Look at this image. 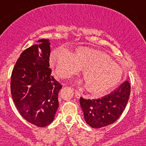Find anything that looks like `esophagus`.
I'll return each instance as SVG.
<instances>
[{"instance_id": "esophagus-1", "label": "esophagus", "mask_w": 146, "mask_h": 146, "mask_svg": "<svg viewBox=\"0 0 146 146\" xmlns=\"http://www.w3.org/2000/svg\"><path fill=\"white\" fill-rule=\"evenodd\" d=\"M75 98H78V99H79L80 98V97H81V94H80V93H79L78 91H75Z\"/></svg>"}]
</instances>
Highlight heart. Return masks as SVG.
<instances>
[{
  "label": "heart",
  "mask_w": 146,
  "mask_h": 146,
  "mask_svg": "<svg viewBox=\"0 0 146 146\" xmlns=\"http://www.w3.org/2000/svg\"><path fill=\"white\" fill-rule=\"evenodd\" d=\"M50 63L61 78H68L82 69L85 89L95 95L113 89L123 78V70L104 52L78 46L70 53L64 48L51 52Z\"/></svg>",
  "instance_id": "obj_1"
}]
</instances>
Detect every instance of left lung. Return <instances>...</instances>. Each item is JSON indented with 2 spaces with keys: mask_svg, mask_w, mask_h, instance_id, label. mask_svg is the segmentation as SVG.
Masks as SVG:
<instances>
[{
  "mask_svg": "<svg viewBox=\"0 0 146 146\" xmlns=\"http://www.w3.org/2000/svg\"><path fill=\"white\" fill-rule=\"evenodd\" d=\"M130 93V84L125 81L115 91L101 99L80 98V106L87 124L91 128H100L117 121L126 106Z\"/></svg>",
  "mask_w": 146,
  "mask_h": 146,
  "instance_id": "obj_1",
  "label": "left lung"
}]
</instances>
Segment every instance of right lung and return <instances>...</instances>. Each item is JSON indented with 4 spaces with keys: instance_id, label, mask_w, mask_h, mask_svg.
I'll list each match as a JSON object with an SVG mask.
<instances>
[{
    "instance_id": "1",
    "label": "right lung",
    "mask_w": 146,
    "mask_h": 146,
    "mask_svg": "<svg viewBox=\"0 0 146 146\" xmlns=\"http://www.w3.org/2000/svg\"><path fill=\"white\" fill-rule=\"evenodd\" d=\"M21 53L11 78V97L22 117L38 127L53 121L58 108V93L62 86L49 68L48 39L37 41Z\"/></svg>"
}]
</instances>
